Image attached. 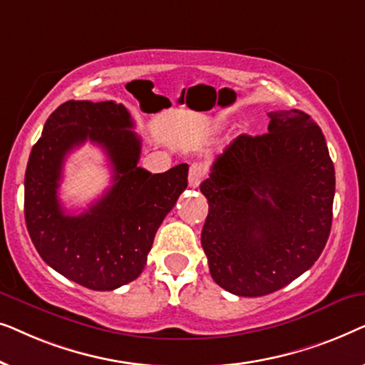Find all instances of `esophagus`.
Here are the masks:
<instances>
[{
  "instance_id": "34e87169",
  "label": "esophagus",
  "mask_w": 365,
  "mask_h": 365,
  "mask_svg": "<svg viewBox=\"0 0 365 365\" xmlns=\"http://www.w3.org/2000/svg\"><path fill=\"white\" fill-rule=\"evenodd\" d=\"M204 174H206V166H204V164H201V163H192L191 168H189V176H187L189 186L197 187L202 181Z\"/></svg>"
}]
</instances>
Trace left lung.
Instances as JSON below:
<instances>
[{"mask_svg": "<svg viewBox=\"0 0 365 365\" xmlns=\"http://www.w3.org/2000/svg\"><path fill=\"white\" fill-rule=\"evenodd\" d=\"M267 116L269 133L237 136L201 184L209 271L242 297L279 291L311 269L332 224L336 173L321 128L299 109Z\"/></svg>", "mask_w": 365, "mask_h": 365, "instance_id": "8db88e82", "label": "left lung"}]
</instances>
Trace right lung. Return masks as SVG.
I'll use <instances>...</instances> for the list:
<instances>
[{"instance_id":"1","label":"right lung","mask_w":365,"mask_h":365,"mask_svg":"<svg viewBox=\"0 0 365 365\" xmlns=\"http://www.w3.org/2000/svg\"><path fill=\"white\" fill-rule=\"evenodd\" d=\"M114 101H66L48 118L29 154L24 219L29 237L54 271L93 291H113L143 272L158 227L187 187V164L161 174L139 168L141 138ZM91 140L107 153L113 186L73 217L57 197L67 153Z\"/></svg>"}]
</instances>
